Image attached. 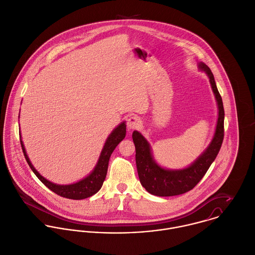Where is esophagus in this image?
I'll return each mask as SVG.
<instances>
[{"mask_svg":"<svg viewBox=\"0 0 255 255\" xmlns=\"http://www.w3.org/2000/svg\"><path fill=\"white\" fill-rule=\"evenodd\" d=\"M140 120L136 117H129L128 119V122H127V127H128V130H131V129H134L136 128H138L140 126Z\"/></svg>","mask_w":255,"mask_h":255,"instance_id":"34e87169","label":"esophagus"}]
</instances>
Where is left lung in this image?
Listing matches in <instances>:
<instances>
[{"label": "left lung", "instance_id": "obj_1", "mask_svg": "<svg viewBox=\"0 0 255 255\" xmlns=\"http://www.w3.org/2000/svg\"><path fill=\"white\" fill-rule=\"evenodd\" d=\"M198 68L200 71H204L209 78L218 106V120L215 133L210 144L194 162L182 169L164 168L155 161L150 143L147 139L137 130L132 132L139 181L142 187L152 195L170 197L181 195L192 190L204 177L221 149L224 140L225 120L223 100L211 69L204 62H198Z\"/></svg>", "mask_w": 255, "mask_h": 255}]
</instances>
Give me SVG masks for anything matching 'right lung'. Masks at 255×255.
I'll return each mask as SVG.
<instances>
[{
  "label": "right lung",
  "mask_w": 255,
  "mask_h": 255,
  "mask_svg": "<svg viewBox=\"0 0 255 255\" xmlns=\"http://www.w3.org/2000/svg\"><path fill=\"white\" fill-rule=\"evenodd\" d=\"M127 132V127H126V122H122L118 127L114 128V130L110 133L108 138L106 139V142L103 146V149L100 153L99 159L97 161V164L95 165L94 169L92 172L87 175L85 178L72 183V184H67V185H60V184H55L53 182H50L43 176L39 174V172L34 168V166L31 164L27 153L25 151L24 144L21 139V134L19 133L20 136V145L22 147V151L25 157L26 162L28 163L30 169L33 171V173L36 175V177L52 192L55 194L67 198V199H72V200H82L89 198L96 194L101 188L102 185L105 181L107 171H108V165H109V160L110 157L117 147V145L125 138Z\"/></svg>",
  "instance_id": "obj_1"
}]
</instances>
